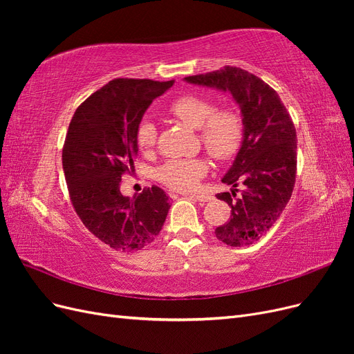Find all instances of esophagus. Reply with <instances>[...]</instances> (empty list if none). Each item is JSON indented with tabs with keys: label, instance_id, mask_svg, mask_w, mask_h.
Segmentation results:
<instances>
[{
	"label": "esophagus",
	"instance_id": "1",
	"mask_svg": "<svg viewBox=\"0 0 354 354\" xmlns=\"http://www.w3.org/2000/svg\"><path fill=\"white\" fill-rule=\"evenodd\" d=\"M194 198H195V199H198L199 202H209V201L212 199V196H211V195H205V194H195V195H194Z\"/></svg>",
	"mask_w": 354,
	"mask_h": 354
}]
</instances>
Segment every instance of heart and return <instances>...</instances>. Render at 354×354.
I'll return each instance as SVG.
<instances>
[{
    "label": "heart",
    "instance_id": "obj_1",
    "mask_svg": "<svg viewBox=\"0 0 354 354\" xmlns=\"http://www.w3.org/2000/svg\"><path fill=\"white\" fill-rule=\"evenodd\" d=\"M168 113L176 120L198 130L203 149L218 160L238 153L243 140L241 115L230 108H216L212 100L196 94L180 95L168 106ZM158 131L152 121L143 120L137 127L136 142L143 153H151L156 145ZM208 173V164L202 158L169 159L156 171L158 180L169 189L189 192L196 189L201 178Z\"/></svg>",
    "mask_w": 354,
    "mask_h": 354
}]
</instances>
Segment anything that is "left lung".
<instances>
[{"mask_svg": "<svg viewBox=\"0 0 354 354\" xmlns=\"http://www.w3.org/2000/svg\"><path fill=\"white\" fill-rule=\"evenodd\" d=\"M185 80L230 91L239 104L243 142L221 181L233 187L242 185L243 190L239 198L234 190L217 195L229 203L232 216L214 233L233 248L252 245L273 226L291 199L297 176L294 122L270 85L245 69L224 66Z\"/></svg>", "mask_w": 354, "mask_h": 354, "instance_id": "8db88e82", "label": "left lung"}]
</instances>
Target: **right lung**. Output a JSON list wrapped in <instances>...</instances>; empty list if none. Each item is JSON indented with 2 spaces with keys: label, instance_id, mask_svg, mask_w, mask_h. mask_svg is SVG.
I'll return each instance as SVG.
<instances>
[{
  "label": "right lung",
  "instance_id": "add662e5",
  "mask_svg": "<svg viewBox=\"0 0 354 354\" xmlns=\"http://www.w3.org/2000/svg\"><path fill=\"white\" fill-rule=\"evenodd\" d=\"M173 84L112 80L84 100L71 120L62 162L72 207L84 226L115 251H138L152 243L171 207L158 186L133 198L120 187L122 177L134 171L136 131L143 113Z\"/></svg>",
  "mask_w": 354,
  "mask_h": 354
}]
</instances>
